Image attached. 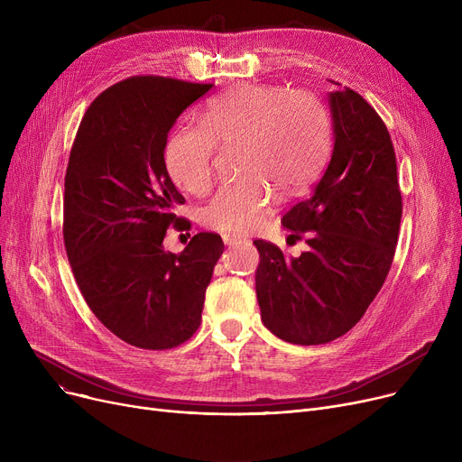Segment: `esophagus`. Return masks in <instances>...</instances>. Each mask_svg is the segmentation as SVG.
Instances as JSON below:
<instances>
[{"label":"esophagus","instance_id":"34e87169","mask_svg":"<svg viewBox=\"0 0 462 462\" xmlns=\"http://www.w3.org/2000/svg\"><path fill=\"white\" fill-rule=\"evenodd\" d=\"M223 241H225L226 245L234 247V245L244 244V241H247V237H244V236H236V234H223Z\"/></svg>","mask_w":462,"mask_h":462}]
</instances>
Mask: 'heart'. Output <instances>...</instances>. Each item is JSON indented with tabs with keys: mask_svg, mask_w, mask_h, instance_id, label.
I'll return each mask as SVG.
<instances>
[{
	"mask_svg": "<svg viewBox=\"0 0 462 462\" xmlns=\"http://www.w3.org/2000/svg\"><path fill=\"white\" fill-rule=\"evenodd\" d=\"M199 129L180 127L164 145L172 181L192 194L213 180L215 148L239 143L245 176L225 183L202 209L204 223L218 232L256 228L275 200L305 189L326 162L331 121L326 105L305 89L239 84L218 93L199 112Z\"/></svg>",
	"mask_w": 462,
	"mask_h": 462,
	"instance_id": "b5f03b06",
	"label": "heart"
}]
</instances>
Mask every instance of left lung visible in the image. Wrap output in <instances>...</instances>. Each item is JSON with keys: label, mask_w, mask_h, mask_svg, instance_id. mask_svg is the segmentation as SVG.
<instances>
[{"label": "left lung", "mask_w": 462, "mask_h": 462, "mask_svg": "<svg viewBox=\"0 0 462 462\" xmlns=\"http://www.w3.org/2000/svg\"><path fill=\"white\" fill-rule=\"evenodd\" d=\"M329 106L331 159L309 197L282 217L290 237H305L309 251L290 258L270 241H254L262 322L303 346L335 341L361 320L390 273L402 215L397 157L382 117L346 86L329 93Z\"/></svg>", "instance_id": "obj_1"}]
</instances>
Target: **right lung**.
Returning <instances> with one entry per match:
<instances>
[{
	"label": "right lung",
	"mask_w": 462,
	"mask_h": 462,
	"mask_svg": "<svg viewBox=\"0 0 462 462\" xmlns=\"http://www.w3.org/2000/svg\"><path fill=\"white\" fill-rule=\"evenodd\" d=\"M213 84L131 77L86 110L69 155L63 241L80 292L99 322L145 350L183 345L199 329L218 234L192 236L181 254L162 239L190 223L170 180L164 145L181 112Z\"/></svg>",
	"instance_id": "obj_1"
}]
</instances>
